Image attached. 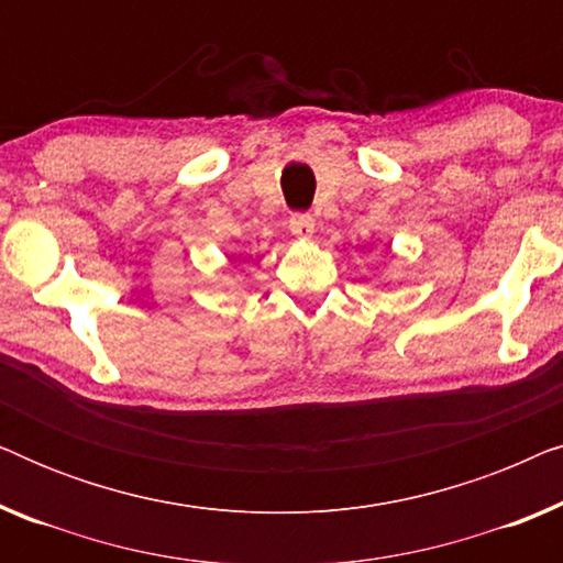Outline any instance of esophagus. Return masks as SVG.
<instances>
[{
	"mask_svg": "<svg viewBox=\"0 0 563 563\" xmlns=\"http://www.w3.org/2000/svg\"><path fill=\"white\" fill-rule=\"evenodd\" d=\"M289 230L291 235L299 238V241H310L314 233V218L310 212H295L289 218Z\"/></svg>",
	"mask_w": 563,
	"mask_h": 563,
	"instance_id": "1",
	"label": "esophagus"
}]
</instances>
